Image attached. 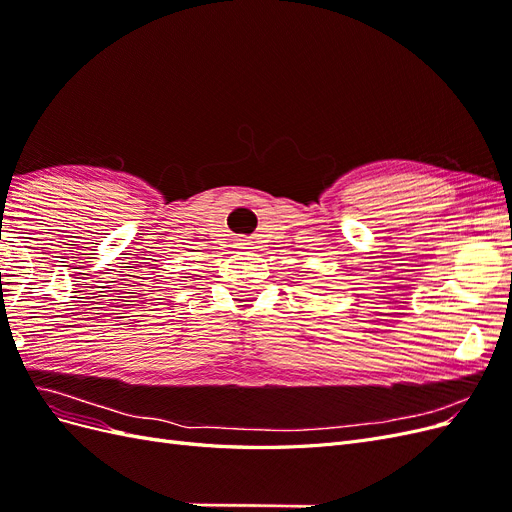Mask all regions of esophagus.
Returning <instances> with one entry per match:
<instances>
[{
    "label": "esophagus",
    "mask_w": 512,
    "mask_h": 512,
    "mask_svg": "<svg viewBox=\"0 0 512 512\" xmlns=\"http://www.w3.org/2000/svg\"><path fill=\"white\" fill-rule=\"evenodd\" d=\"M247 245H250V241H247V239L237 241V247H241V250H247Z\"/></svg>",
    "instance_id": "34e87169"
}]
</instances>
